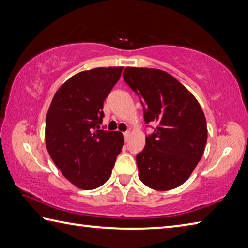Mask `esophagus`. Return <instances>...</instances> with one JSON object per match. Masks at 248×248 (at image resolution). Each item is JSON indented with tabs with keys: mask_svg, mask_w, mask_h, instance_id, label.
<instances>
[{
	"mask_svg": "<svg viewBox=\"0 0 248 248\" xmlns=\"http://www.w3.org/2000/svg\"><path fill=\"white\" fill-rule=\"evenodd\" d=\"M123 135H124V138H125V140L127 141V140H128V137L131 136V132L129 131H126L125 133H123Z\"/></svg>",
	"mask_w": 248,
	"mask_h": 248,
	"instance_id": "34e87169",
	"label": "esophagus"
}]
</instances>
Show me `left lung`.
<instances>
[{"instance_id":"obj_1","label":"left lung","mask_w":248,"mask_h":248,"mask_svg":"<svg viewBox=\"0 0 248 248\" xmlns=\"http://www.w3.org/2000/svg\"><path fill=\"white\" fill-rule=\"evenodd\" d=\"M124 80L144 107L146 123L157 122L136 155L146 186L170 190L185 183L202 159L207 142L205 114L193 93L170 74L155 68L126 67Z\"/></svg>"}]
</instances>
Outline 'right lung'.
<instances>
[{"label":"right lung","instance_id":"1","mask_svg":"<svg viewBox=\"0 0 248 248\" xmlns=\"http://www.w3.org/2000/svg\"><path fill=\"white\" fill-rule=\"evenodd\" d=\"M123 66L75 74L56 90L46 120V146L65 179L76 187L98 188L110 179L124 145L123 134L103 131V102Z\"/></svg>","mask_w":248,"mask_h":248}]
</instances>
